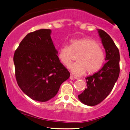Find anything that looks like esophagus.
I'll return each mask as SVG.
<instances>
[{
	"label": "esophagus",
	"mask_w": 130,
	"mask_h": 130,
	"mask_svg": "<svg viewBox=\"0 0 130 130\" xmlns=\"http://www.w3.org/2000/svg\"><path fill=\"white\" fill-rule=\"evenodd\" d=\"M70 79H71V80H74V79H77V78H76L75 77V76H74L72 75H70Z\"/></svg>",
	"instance_id": "1"
}]
</instances>
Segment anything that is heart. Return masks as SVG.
Here are the masks:
<instances>
[{"instance_id": "heart-1", "label": "heart", "mask_w": 130, "mask_h": 130, "mask_svg": "<svg viewBox=\"0 0 130 130\" xmlns=\"http://www.w3.org/2000/svg\"><path fill=\"white\" fill-rule=\"evenodd\" d=\"M79 52L76 62L69 66L71 72L75 75L85 73L93 74L99 70L103 65L105 55L103 49L94 40L89 38L71 39L69 46L64 45L58 52V58L66 67L72 61V52Z\"/></svg>"}]
</instances>
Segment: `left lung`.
<instances>
[{"label":"left lung","mask_w":130,"mask_h":130,"mask_svg":"<svg viewBox=\"0 0 130 130\" xmlns=\"http://www.w3.org/2000/svg\"><path fill=\"white\" fill-rule=\"evenodd\" d=\"M105 50L103 67L92 75L87 76V88L78 95V99L87 105L94 106L101 102L109 94L120 74V52L110 36L105 31L97 29Z\"/></svg>","instance_id":"left-lung-1"}]
</instances>
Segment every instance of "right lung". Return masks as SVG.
<instances>
[{"mask_svg":"<svg viewBox=\"0 0 130 130\" xmlns=\"http://www.w3.org/2000/svg\"><path fill=\"white\" fill-rule=\"evenodd\" d=\"M51 29L29 33L14 52L15 76L20 88L31 99L46 102L57 94L70 73L58 56Z\"/></svg>","mask_w":130,"mask_h":130,"instance_id":"add662e5","label":"right lung"}]
</instances>
